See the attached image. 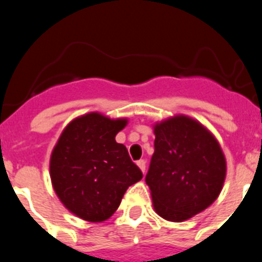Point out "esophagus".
<instances>
[{"mask_svg": "<svg viewBox=\"0 0 262 262\" xmlns=\"http://www.w3.org/2000/svg\"><path fill=\"white\" fill-rule=\"evenodd\" d=\"M136 164H138V166H139V168H140V170H142V172L144 173L145 172V160H139V161Z\"/></svg>", "mask_w": 262, "mask_h": 262, "instance_id": "1", "label": "esophagus"}]
</instances>
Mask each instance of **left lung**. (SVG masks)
Wrapping results in <instances>:
<instances>
[{"mask_svg":"<svg viewBox=\"0 0 262 262\" xmlns=\"http://www.w3.org/2000/svg\"><path fill=\"white\" fill-rule=\"evenodd\" d=\"M155 152L145 182L154 207L170 222L186 221L217 198L226 178L219 143L201 123L185 115L155 126Z\"/></svg>","mask_w":262,"mask_h":262,"instance_id":"obj_1","label":"left lung"}]
</instances>
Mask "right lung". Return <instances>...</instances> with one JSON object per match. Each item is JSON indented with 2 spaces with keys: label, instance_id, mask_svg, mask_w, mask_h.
<instances>
[{
  "label": "right lung",
  "instance_id": "1",
  "mask_svg": "<svg viewBox=\"0 0 262 262\" xmlns=\"http://www.w3.org/2000/svg\"><path fill=\"white\" fill-rule=\"evenodd\" d=\"M126 119L90 113L72 120L51 155V180L67 209L88 222L108 219L142 170L115 135Z\"/></svg>",
  "mask_w": 262,
  "mask_h": 262
}]
</instances>
